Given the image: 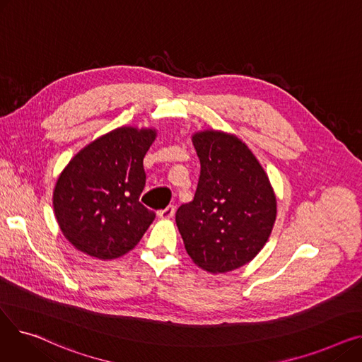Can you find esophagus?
<instances>
[{
    "label": "esophagus",
    "instance_id": "34e87169",
    "mask_svg": "<svg viewBox=\"0 0 362 362\" xmlns=\"http://www.w3.org/2000/svg\"><path fill=\"white\" fill-rule=\"evenodd\" d=\"M175 211H176V208H175V205H167L164 210H161L160 213H158V216L161 217V218H171L175 216Z\"/></svg>",
    "mask_w": 362,
    "mask_h": 362
}]
</instances>
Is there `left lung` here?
<instances>
[{"instance_id":"1","label":"left lung","mask_w":362,"mask_h":362,"mask_svg":"<svg viewBox=\"0 0 362 362\" xmlns=\"http://www.w3.org/2000/svg\"><path fill=\"white\" fill-rule=\"evenodd\" d=\"M201 175L194 199L176 211L186 252L202 270L227 273L250 262L276 221V197L250 148L233 135L192 136Z\"/></svg>"}]
</instances>
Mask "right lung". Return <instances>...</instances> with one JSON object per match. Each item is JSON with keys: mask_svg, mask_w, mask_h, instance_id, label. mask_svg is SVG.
Here are the masks:
<instances>
[{"mask_svg": "<svg viewBox=\"0 0 362 362\" xmlns=\"http://www.w3.org/2000/svg\"><path fill=\"white\" fill-rule=\"evenodd\" d=\"M156 130L119 127L93 141L63 170L54 211L63 235L79 251L119 258L135 248L156 213L141 204L144 157Z\"/></svg>", "mask_w": 362, "mask_h": 362, "instance_id": "obj_1", "label": "right lung"}]
</instances>
